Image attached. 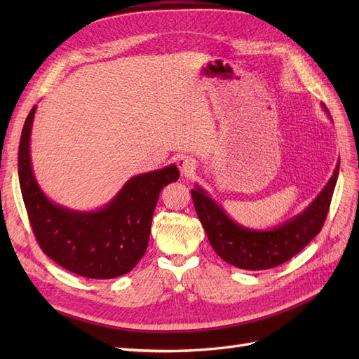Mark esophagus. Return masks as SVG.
Returning a JSON list of instances; mask_svg holds the SVG:
<instances>
[{"label": "esophagus", "instance_id": "1", "mask_svg": "<svg viewBox=\"0 0 359 359\" xmlns=\"http://www.w3.org/2000/svg\"><path fill=\"white\" fill-rule=\"evenodd\" d=\"M177 165H178V168H180L182 175H186V177L191 175V173H193L194 170H196V163H194V160H193L191 157H187V156L178 157Z\"/></svg>", "mask_w": 359, "mask_h": 359}]
</instances>
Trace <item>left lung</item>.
Returning a JSON list of instances; mask_svg holds the SVG:
<instances>
[{"mask_svg": "<svg viewBox=\"0 0 359 359\" xmlns=\"http://www.w3.org/2000/svg\"><path fill=\"white\" fill-rule=\"evenodd\" d=\"M323 109L330 115L325 104ZM339 169L340 160L337 161L331 180L316 199L302 212L274 229L256 231L235 223L222 206L217 205L199 186L191 190L194 210L214 252L224 262L250 271L269 269L285 264L286 260L299 253L320 232L328 215L332 193L339 178Z\"/></svg>", "mask_w": 359, "mask_h": 359, "instance_id": "left-lung-1", "label": "left lung"}]
</instances>
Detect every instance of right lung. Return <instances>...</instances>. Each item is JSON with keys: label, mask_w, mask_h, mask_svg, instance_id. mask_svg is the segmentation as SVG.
I'll return each instance as SVG.
<instances>
[{"label": "right lung", "mask_w": 359, "mask_h": 359, "mask_svg": "<svg viewBox=\"0 0 359 359\" xmlns=\"http://www.w3.org/2000/svg\"><path fill=\"white\" fill-rule=\"evenodd\" d=\"M37 106L29 111L19 144V184L28 219L45 255L86 278H115L132 271L149 241L160 191L180 178L175 165L130 178L97 211H74L41 191L31 166L29 140Z\"/></svg>", "instance_id": "add662e5"}]
</instances>
